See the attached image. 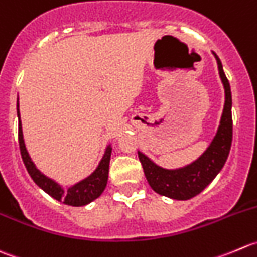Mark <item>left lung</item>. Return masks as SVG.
Segmentation results:
<instances>
[{"instance_id":"8db88e82","label":"left lung","mask_w":257,"mask_h":257,"mask_svg":"<svg viewBox=\"0 0 257 257\" xmlns=\"http://www.w3.org/2000/svg\"><path fill=\"white\" fill-rule=\"evenodd\" d=\"M214 53L218 67L221 82L225 90V105L221 115L220 125L207 149L191 164L177 169H165L155 164L150 157L137 151L144 167L147 182L155 192L172 200H190L199 195L207 185L212 182L222 170L232 142V98L228 80L223 72L222 63Z\"/></svg>"}]
</instances>
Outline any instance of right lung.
Returning a JSON list of instances; mask_svg holds the SVG:
<instances>
[{
    "label": "right lung",
    "instance_id": "obj_1",
    "mask_svg": "<svg viewBox=\"0 0 257 257\" xmlns=\"http://www.w3.org/2000/svg\"><path fill=\"white\" fill-rule=\"evenodd\" d=\"M17 117H19V144L20 150H21L22 160H24V164L26 166L27 171H29L30 176L32 177L35 184L40 189H42L46 194H48L51 197L57 200V201L63 202V204L68 205V206L76 207L88 205L93 200L101 196L103 190L106 189V185H107L108 180V167H110L111 152H112L111 144L107 145L102 159L98 162L97 167H96L92 174L88 175L87 177H85L81 181L76 182L72 186L65 189L57 181H55L51 177L42 174L36 167L35 162L32 161L31 156H30L29 151L26 149V145H25L21 116H20L19 108V97H17Z\"/></svg>",
    "mask_w": 257,
    "mask_h": 257
}]
</instances>
